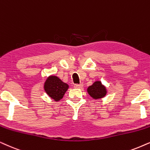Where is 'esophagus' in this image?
Returning a JSON list of instances; mask_svg holds the SVG:
<instances>
[{"instance_id":"esophagus-1","label":"esophagus","mask_w":150,"mask_h":150,"mask_svg":"<svg viewBox=\"0 0 150 150\" xmlns=\"http://www.w3.org/2000/svg\"><path fill=\"white\" fill-rule=\"evenodd\" d=\"M74 87H75V88H81L83 87V84H75V85H74Z\"/></svg>"}]
</instances>
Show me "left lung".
<instances>
[{
  "label": "left lung",
  "instance_id": "8db88e82",
  "mask_svg": "<svg viewBox=\"0 0 150 150\" xmlns=\"http://www.w3.org/2000/svg\"><path fill=\"white\" fill-rule=\"evenodd\" d=\"M87 92L93 99H100L107 95V88L100 81H96L87 88Z\"/></svg>",
  "mask_w": 150,
  "mask_h": 150
}]
</instances>
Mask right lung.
I'll return each instance as SVG.
<instances>
[{"label": "right lung", "mask_w": 150, "mask_h": 150, "mask_svg": "<svg viewBox=\"0 0 150 150\" xmlns=\"http://www.w3.org/2000/svg\"><path fill=\"white\" fill-rule=\"evenodd\" d=\"M69 85L62 81L58 77L51 75L47 78L44 83V90L50 98L54 101H59L66 91Z\"/></svg>", "instance_id": "right-lung-1"}]
</instances>
